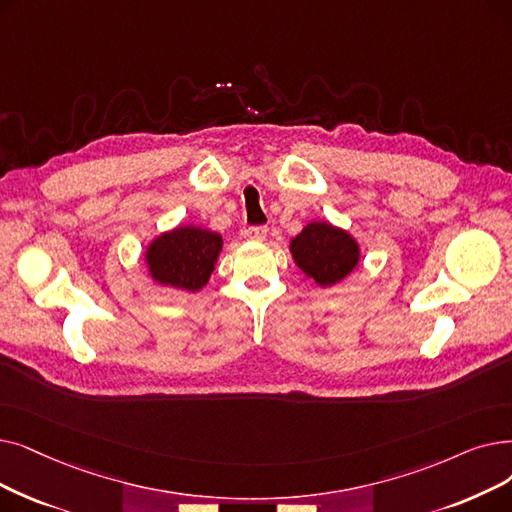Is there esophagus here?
Instances as JSON below:
<instances>
[{
  "mask_svg": "<svg viewBox=\"0 0 512 512\" xmlns=\"http://www.w3.org/2000/svg\"><path fill=\"white\" fill-rule=\"evenodd\" d=\"M247 238L255 240V242H263L265 238H268V228H265V226H251L247 230Z\"/></svg>",
  "mask_w": 512,
  "mask_h": 512,
  "instance_id": "34e87169",
  "label": "esophagus"
}]
</instances>
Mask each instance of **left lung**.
<instances>
[{"instance_id":"8db88e82","label":"left lung","mask_w":512,"mask_h":512,"mask_svg":"<svg viewBox=\"0 0 512 512\" xmlns=\"http://www.w3.org/2000/svg\"><path fill=\"white\" fill-rule=\"evenodd\" d=\"M291 253L299 270L324 288L345 280L360 263L358 240L328 221H309L291 240Z\"/></svg>"}]
</instances>
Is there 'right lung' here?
<instances>
[{
  "instance_id": "right-lung-1",
  "label": "right lung",
  "mask_w": 512,
  "mask_h": 512,
  "mask_svg": "<svg viewBox=\"0 0 512 512\" xmlns=\"http://www.w3.org/2000/svg\"><path fill=\"white\" fill-rule=\"evenodd\" d=\"M224 240L217 232L180 226L154 238L144 255L148 274L163 286L196 293L209 282Z\"/></svg>"
}]
</instances>
